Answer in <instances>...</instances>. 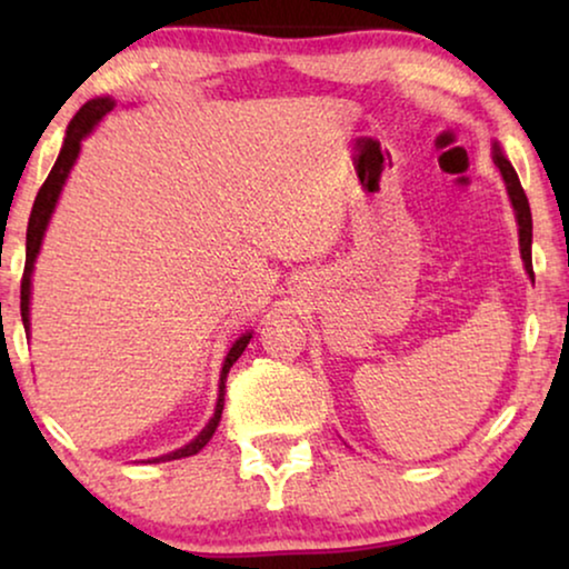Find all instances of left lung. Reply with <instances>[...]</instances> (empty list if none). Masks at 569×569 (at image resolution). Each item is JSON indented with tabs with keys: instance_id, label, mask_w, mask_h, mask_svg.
<instances>
[{
	"instance_id": "1",
	"label": "left lung",
	"mask_w": 569,
	"mask_h": 569,
	"mask_svg": "<svg viewBox=\"0 0 569 569\" xmlns=\"http://www.w3.org/2000/svg\"><path fill=\"white\" fill-rule=\"evenodd\" d=\"M492 160L495 166L500 168V176L505 181V189H508L512 212H516V222H518V243H520V259H523L526 274L533 279V263H531V240H533V220H531V207H528L526 191L518 181L516 168L510 166V160L505 158V152L500 150V144H492Z\"/></svg>"
}]
</instances>
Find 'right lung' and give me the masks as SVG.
I'll list each match as a JSON object with an SVG mask.
<instances>
[{
	"instance_id": "obj_1",
	"label": "right lung",
	"mask_w": 569,
	"mask_h": 569,
	"mask_svg": "<svg viewBox=\"0 0 569 569\" xmlns=\"http://www.w3.org/2000/svg\"><path fill=\"white\" fill-rule=\"evenodd\" d=\"M116 106L113 98H92L84 103L80 111L74 113V119L69 121L67 127V137H64V144H61V152L57 162H53L49 178H46V183L41 186V191H38L36 197V204H33V212H30V220H28V238H26V271H22V282H20V313H22V326H26V331L30 333V279H33V267H36V259H38V251H41V243H43V236H46V228H49L51 222V214L53 209H57V201H59V193L64 189L67 178H69V170L74 168L77 158H80V150H82V139L92 134V129L98 127V121L103 119L106 113H111ZM253 333L246 331L240 333V337L232 341L228 357H224L222 362V370H220V393H217V407H214V415L209 419L204 430H201L197 438L191 442H186L183 448H176L170 450L166 456H158L152 458L150 463H162V461H178V458H189V456H197L201 448L207 446L209 440H212V435L217 430V425H220V417H222V407H224V383H228V372L232 365L240 355H243V349L248 347V341H251Z\"/></svg>"
}]
</instances>
